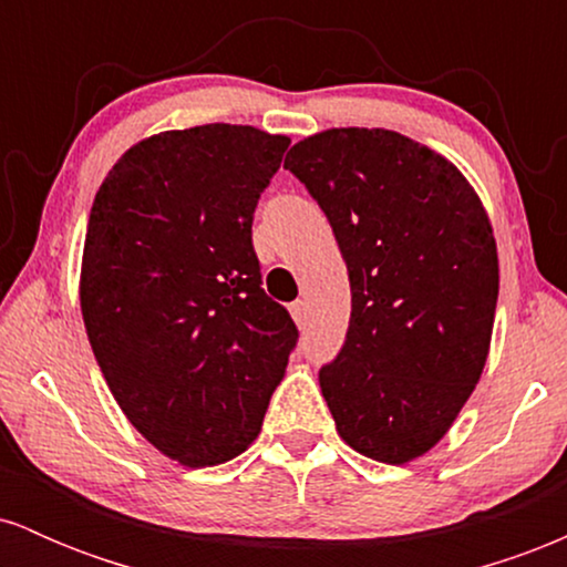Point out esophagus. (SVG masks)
Segmentation results:
<instances>
[{
    "instance_id": "esophagus-1",
    "label": "esophagus",
    "mask_w": 567,
    "mask_h": 567,
    "mask_svg": "<svg viewBox=\"0 0 567 567\" xmlns=\"http://www.w3.org/2000/svg\"><path fill=\"white\" fill-rule=\"evenodd\" d=\"M290 315H292V320H296L303 328L306 320H309V303H306V301L290 303Z\"/></svg>"
}]
</instances>
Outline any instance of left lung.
<instances>
[{
  "instance_id": "obj_1",
  "label": "left lung",
  "mask_w": 567,
  "mask_h": 567,
  "mask_svg": "<svg viewBox=\"0 0 567 567\" xmlns=\"http://www.w3.org/2000/svg\"><path fill=\"white\" fill-rule=\"evenodd\" d=\"M285 167L322 207L347 261L351 317L322 396L343 442L405 464L442 440L477 386L498 301V256L474 188L392 130H324Z\"/></svg>"
}]
</instances>
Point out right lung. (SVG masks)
I'll return each instance as SVG.
<instances>
[{"label": "right lung", "mask_w": 567, "mask_h": 567, "mask_svg": "<svg viewBox=\"0 0 567 567\" xmlns=\"http://www.w3.org/2000/svg\"><path fill=\"white\" fill-rule=\"evenodd\" d=\"M288 146L220 122L152 135L90 210V347L130 424L184 466L224 464L258 437L298 343L252 247V213Z\"/></svg>", "instance_id": "obj_1"}]
</instances>
